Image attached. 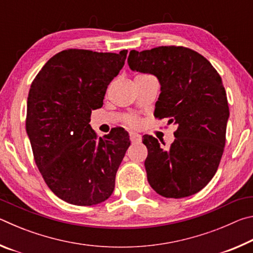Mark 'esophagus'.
I'll return each mask as SVG.
<instances>
[{
	"mask_svg": "<svg viewBox=\"0 0 253 253\" xmlns=\"http://www.w3.org/2000/svg\"><path fill=\"white\" fill-rule=\"evenodd\" d=\"M129 138H130V142L132 144L140 143V140H142V136H140L139 134H137V132L131 131V132H129Z\"/></svg>",
	"mask_w": 253,
	"mask_h": 253,
	"instance_id": "34e87169",
	"label": "esophagus"
}]
</instances>
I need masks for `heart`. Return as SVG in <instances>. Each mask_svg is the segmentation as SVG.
Here are the masks:
<instances>
[{
    "label": "heart",
    "instance_id": "heart-1",
    "mask_svg": "<svg viewBox=\"0 0 253 253\" xmlns=\"http://www.w3.org/2000/svg\"><path fill=\"white\" fill-rule=\"evenodd\" d=\"M127 123L131 126H137L139 124V119L135 117V116H130V117L127 118Z\"/></svg>",
    "mask_w": 253,
    "mask_h": 253
}]
</instances>
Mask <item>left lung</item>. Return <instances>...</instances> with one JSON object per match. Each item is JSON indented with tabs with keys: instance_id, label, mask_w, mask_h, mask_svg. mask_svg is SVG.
I'll return each mask as SVG.
<instances>
[{
	"instance_id": "1",
	"label": "left lung",
	"mask_w": 253,
	"mask_h": 253,
	"mask_svg": "<svg viewBox=\"0 0 253 253\" xmlns=\"http://www.w3.org/2000/svg\"><path fill=\"white\" fill-rule=\"evenodd\" d=\"M127 61L132 71L158 79L154 116L177 125L169 147L143 136L149 185L169 199L198 193L216 173L224 151L230 111L220 75L203 55L184 46L131 50Z\"/></svg>"
}]
</instances>
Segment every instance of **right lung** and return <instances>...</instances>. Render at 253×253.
<instances>
[{
    "label": "right lung",
    "mask_w": 253,
    "mask_h": 253,
    "mask_svg": "<svg viewBox=\"0 0 253 253\" xmlns=\"http://www.w3.org/2000/svg\"><path fill=\"white\" fill-rule=\"evenodd\" d=\"M126 57L127 50H63L32 81L25 127L34 161L50 190L70 204L90 207L113 194L129 135L114 128L98 138L89 123Z\"/></svg>",
    "instance_id": "add662e5"
}]
</instances>
